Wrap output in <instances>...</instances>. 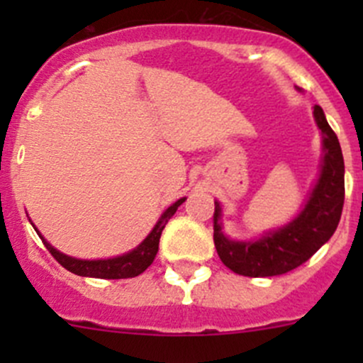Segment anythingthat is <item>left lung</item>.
Returning a JSON list of instances; mask_svg holds the SVG:
<instances>
[{
    "mask_svg": "<svg viewBox=\"0 0 363 363\" xmlns=\"http://www.w3.org/2000/svg\"><path fill=\"white\" fill-rule=\"evenodd\" d=\"M314 121L323 135V163L306 207L291 223L258 240H230L221 230V205L214 202V246L221 262L239 276H281L306 263L339 225L344 205V160L337 135L314 105Z\"/></svg>",
    "mask_w": 363,
    "mask_h": 363,
    "instance_id": "1",
    "label": "left lung"
}]
</instances>
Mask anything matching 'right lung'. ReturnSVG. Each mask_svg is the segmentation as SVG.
Masks as SVG:
<instances>
[{
  "instance_id": "add662e5",
  "label": "right lung",
  "mask_w": 363,
  "mask_h": 363,
  "mask_svg": "<svg viewBox=\"0 0 363 363\" xmlns=\"http://www.w3.org/2000/svg\"><path fill=\"white\" fill-rule=\"evenodd\" d=\"M186 199L177 200L174 205L167 208L163 212V216L160 218V221L156 223V226L152 228V232L142 240L140 246L135 247L133 251L126 252L123 256H116V258L108 259H77L72 258V256L63 255L57 250H54L42 235L36 230V233L40 235L42 242L45 244V247L49 250L50 255L65 267V269L69 270V272L77 274V276L84 277H98V279H128V277H135L138 274L144 272L156 258V252H158L160 246V237L161 232H163L164 225L168 223V219L175 214L177 207L184 202Z\"/></svg>"
}]
</instances>
